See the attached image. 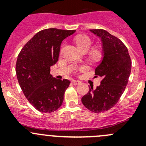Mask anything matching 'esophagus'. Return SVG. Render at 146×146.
Listing matches in <instances>:
<instances>
[{
	"instance_id": "34e87169",
	"label": "esophagus",
	"mask_w": 146,
	"mask_h": 146,
	"mask_svg": "<svg viewBox=\"0 0 146 146\" xmlns=\"http://www.w3.org/2000/svg\"><path fill=\"white\" fill-rule=\"evenodd\" d=\"M72 83H73V85H78L80 83V82L78 81V80H73V81H72Z\"/></svg>"
}]
</instances>
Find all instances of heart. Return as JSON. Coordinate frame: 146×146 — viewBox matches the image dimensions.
Wrapping results in <instances>:
<instances>
[{"instance_id": "obj_1", "label": "heart", "mask_w": 146, "mask_h": 146, "mask_svg": "<svg viewBox=\"0 0 146 146\" xmlns=\"http://www.w3.org/2000/svg\"><path fill=\"white\" fill-rule=\"evenodd\" d=\"M74 42L79 49L82 52H86L92 45V39L86 35H78L74 37ZM104 51L100 45H95L90 49L89 57L94 61H99L102 58Z\"/></svg>"}]
</instances>
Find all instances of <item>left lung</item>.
<instances>
[{
	"label": "left lung",
	"instance_id": "1",
	"mask_svg": "<svg viewBox=\"0 0 146 146\" xmlns=\"http://www.w3.org/2000/svg\"><path fill=\"white\" fill-rule=\"evenodd\" d=\"M101 38L104 57L95 69V78H102L100 85L82 98L83 105L95 113L112 108L120 99L127 85L131 61L127 48L117 36L102 29H90Z\"/></svg>",
	"mask_w": 146,
	"mask_h": 146
}]
</instances>
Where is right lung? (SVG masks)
Segmentation results:
<instances>
[{
    "instance_id": "right-lung-1",
    "label": "right lung",
    "mask_w": 146,
    "mask_h": 146,
    "mask_svg": "<svg viewBox=\"0 0 146 146\" xmlns=\"http://www.w3.org/2000/svg\"><path fill=\"white\" fill-rule=\"evenodd\" d=\"M75 32L56 28L39 31L18 54V82L29 102L40 112H54L62 104L70 82L53 78L50 67L58 61L62 41Z\"/></svg>"
}]
</instances>
